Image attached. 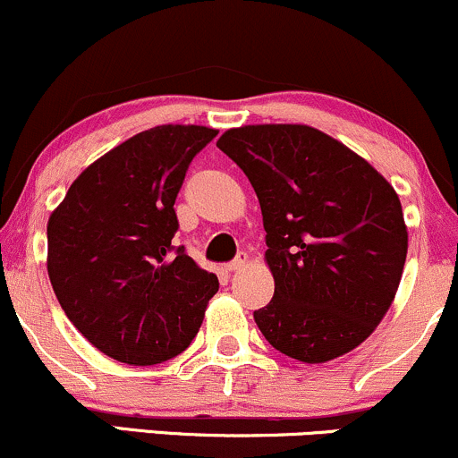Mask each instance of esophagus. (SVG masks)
<instances>
[{"mask_svg": "<svg viewBox=\"0 0 458 458\" xmlns=\"http://www.w3.org/2000/svg\"><path fill=\"white\" fill-rule=\"evenodd\" d=\"M245 263H248V254L245 252H241L237 259L233 260V263H228L225 265V271H230V274H233V271H239V269H243L245 267Z\"/></svg>", "mask_w": 458, "mask_h": 458, "instance_id": "1", "label": "esophagus"}]
</instances>
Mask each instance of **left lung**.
<instances>
[{
    "mask_svg": "<svg viewBox=\"0 0 458 458\" xmlns=\"http://www.w3.org/2000/svg\"><path fill=\"white\" fill-rule=\"evenodd\" d=\"M217 148L243 169L267 233L274 298L254 321L302 363L348 354L398 291L409 233L394 187L344 143L298 123L225 130Z\"/></svg>",
    "mask_w": 458,
    "mask_h": 458,
    "instance_id": "8db88e82",
    "label": "left lung"
}]
</instances>
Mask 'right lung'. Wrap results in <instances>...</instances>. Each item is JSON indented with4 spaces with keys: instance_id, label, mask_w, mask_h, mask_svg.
<instances>
[{
    "instance_id": "right-lung-1",
    "label": "right lung",
    "mask_w": 458,
    "mask_h": 458,
    "mask_svg": "<svg viewBox=\"0 0 458 458\" xmlns=\"http://www.w3.org/2000/svg\"><path fill=\"white\" fill-rule=\"evenodd\" d=\"M215 137L172 123L134 134L89 165L47 221V274L64 315L119 363L187 350L217 293V276L172 245L178 191Z\"/></svg>"
}]
</instances>
